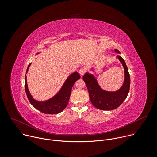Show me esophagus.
Masks as SVG:
<instances>
[{"instance_id": "obj_1", "label": "esophagus", "mask_w": 157, "mask_h": 157, "mask_svg": "<svg viewBox=\"0 0 157 157\" xmlns=\"http://www.w3.org/2000/svg\"><path fill=\"white\" fill-rule=\"evenodd\" d=\"M86 69H85V68H81L79 70V74L81 75V76H83V75H84V74L86 73Z\"/></svg>"}]
</instances>
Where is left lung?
I'll return each instance as SVG.
<instances>
[{"mask_svg": "<svg viewBox=\"0 0 157 157\" xmlns=\"http://www.w3.org/2000/svg\"><path fill=\"white\" fill-rule=\"evenodd\" d=\"M114 52L118 54L121 53L116 49L114 50ZM117 58L122 63L125 73L124 83L117 91H107L104 90L100 87L96 78L93 74L86 73L82 77L86 84L92 104L101 110H110L117 108L126 99L129 92L130 78L127 66L120 55H117Z\"/></svg>", "mask_w": 157, "mask_h": 157, "instance_id": "8db88e82", "label": "left lung"}]
</instances>
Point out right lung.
<instances>
[{
	"instance_id": "obj_1",
	"label": "right lung",
	"mask_w": 157,
	"mask_h": 157,
	"mask_svg": "<svg viewBox=\"0 0 157 157\" xmlns=\"http://www.w3.org/2000/svg\"><path fill=\"white\" fill-rule=\"evenodd\" d=\"M38 53L37 54H38ZM31 65L30 63L27 67L26 73ZM80 79V75L76 71L71 73L66 79L58 93L53 98L44 101H38L34 99L30 93L27 82V76H25V88L28 99L30 104L41 113L47 114H56L62 112L68 104L72 87L75 82Z\"/></svg>"
}]
</instances>
